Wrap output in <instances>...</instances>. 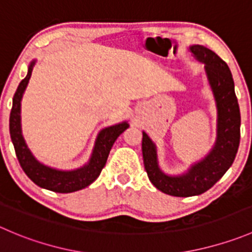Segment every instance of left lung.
Instances as JSON below:
<instances>
[{
	"mask_svg": "<svg viewBox=\"0 0 252 252\" xmlns=\"http://www.w3.org/2000/svg\"><path fill=\"white\" fill-rule=\"evenodd\" d=\"M191 51L204 63L218 109V128L214 148L199 162L194 163L186 175L167 176L160 170L155 144L143 133L144 167L149 180L158 191L175 197L198 196L213 187L233 165L240 143V109L234 90V80L225 61L214 51L202 45H192Z\"/></svg>",
	"mask_w": 252,
	"mask_h": 252,
	"instance_id": "obj_1",
	"label": "left lung"
}]
</instances>
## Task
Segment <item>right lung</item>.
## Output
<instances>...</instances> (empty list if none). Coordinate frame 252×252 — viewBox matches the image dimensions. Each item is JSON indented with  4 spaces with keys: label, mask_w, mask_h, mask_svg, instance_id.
Instances as JSON below:
<instances>
[{
    "label": "right lung",
    "mask_w": 252,
    "mask_h": 252,
    "mask_svg": "<svg viewBox=\"0 0 252 252\" xmlns=\"http://www.w3.org/2000/svg\"><path fill=\"white\" fill-rule=\"evenodd\" d=\"M34 63L35 61L31 63L28 74L22 80L16 94H14L11 116H9V134H11L17 158H18L19 165L23 168L26 175L39 187L45 188L49 191L58 192V193H70V192L79 191V189L91 185L98 177L102 168L106 165L109 151H111L114 141L128 128L129 124L126 122H123V123L103 129L98 134L90 162L84 167L74 171H59L38 162L32 155L29 149L27 148L21 131V99L32 76Z\"/></svg>",
    "instance_id": "1"
}]
</instances>
